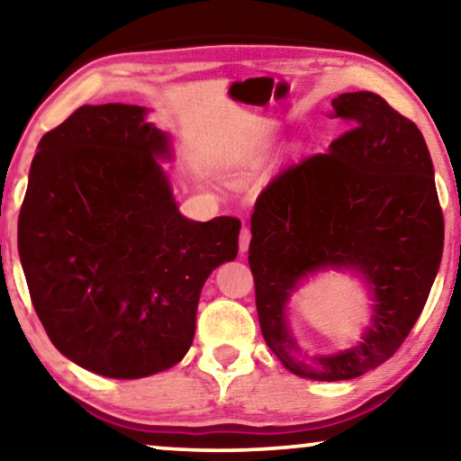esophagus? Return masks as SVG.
<instances>
[{
    "instance_id": "1",
    "label": "esophagus",
    "mask_w": 461,
    "mask_h": 461,
    "mask_svg": "<svg viewBox=\"0 0 461 461\" xmlns=\"http://www.w3.org/2000/svg\"><path fill=\"white\" fill-rule=\"evenodd\" d=\"M249 241H251V230L248 229V226H243L241 235H239V251H241V254H248Z\"/></svg>"
}]
</instances>
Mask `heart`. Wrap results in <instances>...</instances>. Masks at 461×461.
Returning <instances> with one entry per match:
<instances>
[{
  "instance_id": "obj_1",
  "label": "heart",
  "mask_w": 461,
  "mask_h": 461,
  "mask_svg": "<svg viewBox=\"0 0 461 461\" xmlns=\"http://www.w3.org/2000/svg\"><path fill=\"white\" fill-rule=\"evenodd\" d=\"M262 157H264V155H262V150H256V153L245 155L243 159L230 161L229 166L224 167V178H229V180H232V182L243 180L245 176H248L249 172H254V169L260 167Z\"/></svg>"
}]
</instances>
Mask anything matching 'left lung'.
<instances>
[{
    "instance_id": "1",
    "label": "left lung",
    "mask_w": 461,
    "mask_h": 461,
    "mask_svg": "<svg viewBox=\"0 0 461 461\" xmlns=\"http://www.w3.org/2000/svg\"><path fill=\"white\" fill-rule=\"evenodd\" d=\"M331 106L350 130L264 188L249 243L262 336L283 367L319 382L352 380L399 350L430 294L445 239L418 125L374 92L339 94ZM325 269L364 281L372 317L348 349L308 356L288 327L286 304Z\"/></svg>"
}]
</instances>
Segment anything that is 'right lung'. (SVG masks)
Here are the masks:
<instances>
[{"label":"right lung","instance_id":"obj_1","mask_svg":"<svg viewBox=\"0 0 461 461\" xmlns=\"http://www.w3.org/2000/svg\"><path fill=\"white\" fill-rule=\"evenodd\" d=\"M136 104L79 106L37 144L18 256L48 338L92 374L136 380L191 348L199 295L239 251L237 218L182 216L167 131Z\"/></svg>","mask_w":461,"mask_h":461}]
</instances>
